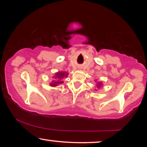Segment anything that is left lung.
Here are the masks:
<instances>
[{"mask_svg": "<svg viewBox=\"0 0 147 147\" xmlns=\"http://www.w3.org/2000/svg\"><path fill=\"white\" fill-rule=\"evenodd\" d=\"M102 86V83L101 82H98V84H97V88H100L101 87V86Z\"/></svg>", "mask_w": 147, "mask_h": 147, "instance_id": "1", "label": "left lung"}]
</instances>
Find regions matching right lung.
I'll return each mask as SVG.
<instances>
[{
	"label": "right lung",
	"instance_id": "add662e5",
	"mask_svg": "<svg viewBox=\"0 0 147 147\" xmlns=\"http://www.w3.org/2000/svg\"><path fill=\"white\" fill-rule=\"evenodd\" d=\"M68 76V74L67 72H62V71H59L57 72L54 76L53 77V78L56 80L55 81H52L51 83H50L49 85L52 86V87H55L57 86L58 84H63V81H61V79H63V78H67V76Z\"/></svg>",
	"mask_w": 147,
	"mask_h": 147
}]
</instances>
